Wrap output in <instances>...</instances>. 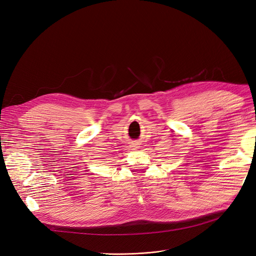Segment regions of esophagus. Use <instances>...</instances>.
Here are the masks:
<instances>
[{"instance_id": "1", "label": "esophagus", "mask_w": 256, "mask_h": 256, "mask_svg": "<svg viewBox=\"0 0 256 256\" xmlns=\"http://www.w3.org/2000/svg\"><path fill=\"white\" fill-rule=\"evenodd\" d=\"M139 146H140V142L138 140H132L130 142L128 146L130 148V150H137L139 148Z\"/></svg>"}]
</instances>
